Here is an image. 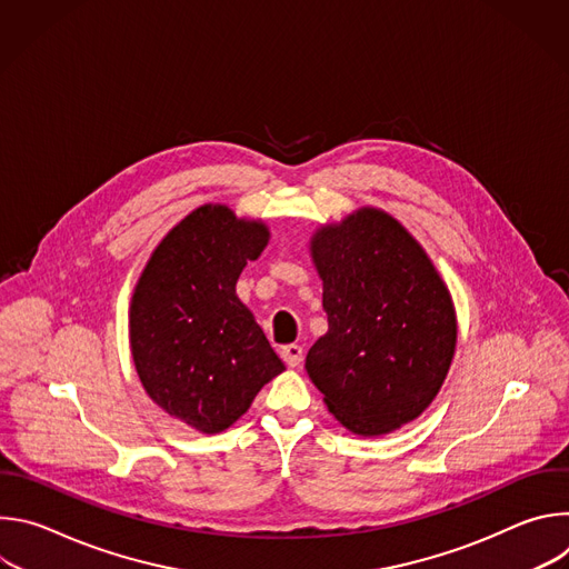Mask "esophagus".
<instances>
[{"instance_id": "1", "label": "esophagus", "mask_w": 569, "mask_h": 569, "mask_svg": "<svg viewBox=\"0 0 569 569\" xmlns=\"http://www.w3.org/2000/svg\"><path fill=\"white\" fill-rule=\"evenodd\" d=\"M281 358L288 367H299L301 358H303V349L299 345H288L281 349Z\"/></svg>"}]
</instances>
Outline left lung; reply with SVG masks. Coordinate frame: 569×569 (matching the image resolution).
Listing matches in <instances>:
<instances>
[{"label": "left lung", "mask_w": 569, "mask_h": 569, "mask_svg": "<svg viewBox=\"0 0 569 569\" xmlns=\"http://www.w3.org/2000/svg\"><path fill=\"white\" fill-rule=\"evenodd\" d=\"M329 333L306 371L329 412L362 437L415 421L441 389L457 342L448 288L405 227L360 209L310 242Z\"/></svg>", "instance_id": "1"}]
</instances>
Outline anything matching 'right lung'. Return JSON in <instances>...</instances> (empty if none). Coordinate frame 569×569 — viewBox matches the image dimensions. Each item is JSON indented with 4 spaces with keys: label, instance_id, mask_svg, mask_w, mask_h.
<instances>
[{
    "label": "right lung",
    "instance_id": "add662e5",
    "mask_svg": "<svg viewBox=\"0 0 569 569\" xmlns=\"http://www.w3.org/2000/svg\"><path fill=\"white\" fill-rule=\"evenodd\" d=\"M268 227L204 204L152 252L130 303V349L148 396L171 417L216 435L248 412L286 367L236 281L268 246Z\"/></svg>",
    "mask_w": 569,
    "mask_h": 569
}]
</instances>
